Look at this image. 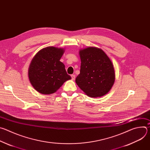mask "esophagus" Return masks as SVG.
<instances>
[{
	"label": "esophagus",
	"mask_w": 150,
	"mask_h": 150,
	"mask_svg": "<svg viewBox=\"0 0 150 150\" xmlns=\"http://www.w3.org/2000/svg\"><path fill=\"white\" fill-rule=\"evenodd\" d=\"M71 78H72V80H74L75 78V75H74V74L71 75Z\"/></svg>",
	"instance_id": "1"
}]
</instances>
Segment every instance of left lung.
I'll return each instance as SVG.
<instances>
[{
	"label": "left lung",
	"instance_id": "obj_1",
	"mask_svg": "<svg viewBox=\"0 0 150 150\" xmlns=\"http://www.w3.org/2000/svg\"><path fill=\"white\" fill-rule=\"evenodd\" d=\"M80 74L75 82L89 97H101L112 87L115 79L113 64L107 54L98 48L80 50Z\"/></svg>",
	"mask_w": 150,
	"mask_h": 150
}]
</instances>
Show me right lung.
Wrapping results in <instances>:
<instances>
[{"mask_svg": "<svg viewBox=\"0 0 150 150\" xmlns=\"http://www.w3.org/2000/svg\"><path fill=\"white\" fill-rule=\"evenodd\" d=\"M63 52V49L47 47L39 51L32 60L28 76L38 92L43 94L54 93L63 82L71 79L65 65L60 61Z\"/></svg>", "mask_w": 150, "mask_h": 150, "instance_id": "obj_1", "label": "right lung"}]
</instances>
